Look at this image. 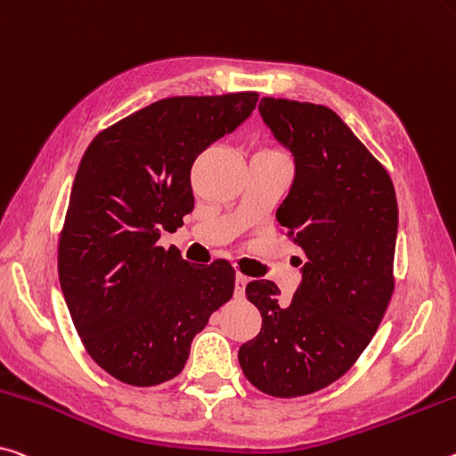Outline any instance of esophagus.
Returning <instances> with one entry per match:
<instances>
[{
    "instance_id": "obj_1",
    "label": "esophagus",
    "mask_w": 456,
    "mask_h": 456,
    "mask_svg": "<svg viewBox=\"0 0 456 456\" xmlns=\"http://www.w3.org/2000/svg\"><path fill=\"white\" fill-rule=\"evenodd\" d=\"M248 281H249V278L245 276V273H241V272L235 276V296H237V298H243L245 286H248Z\"/></svg>"
}]
</instances>
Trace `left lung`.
<instances>
[{
	"label": "left lung",
	"mask_w": 456,
	"mask_h": 456,
	"mask_svg": "<svg viewBox=\"0 0 456 456\" xmlns=\"http://www.w3.org/2000/svg\"><path fill=\"white\" fill-rule=\"evenodd\" d=\"M259 113L294 156L276 219L306 262L290 302L270 280L245 286L262 330L241 345L240 365L259 392L298 397L343 378L384 319L395 288L397 199L386 166L329 107L264 97Z\"/></svg>",
	"instance_id": "1"
}]
</instances>
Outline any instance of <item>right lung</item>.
<instances>
[{
	"label": "right lung",
	"mask_w": 456,
	"mask_h": 456,
	"mask_svg": "<svg viewBox=\"0 0 456 456\" xmlns=\"http://www.w3.org/2000/svg\"><path fill=\"white\" fill-rule=\"evenodd\" d=\"M257 97H166L105 127L85 150L59 237V278L86 353L127 386L176 378L194 335L233 296L227 259L192 265L158 240L192 211V162L233 132Z\"/></svg>",
	"instance_id": "add662e5"
}]
</instances>
